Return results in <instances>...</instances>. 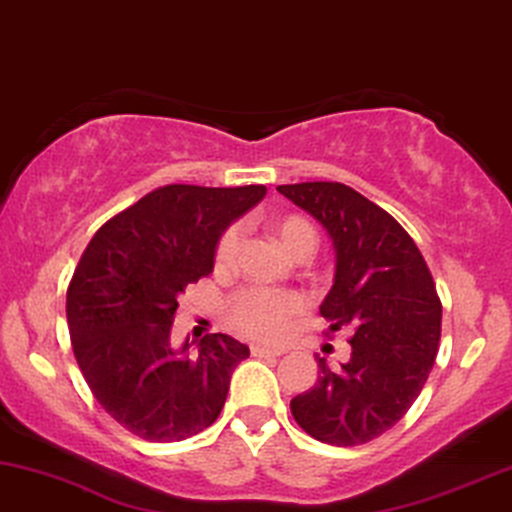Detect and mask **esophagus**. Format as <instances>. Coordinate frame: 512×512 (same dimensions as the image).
I'll use <instances>...</instances> for the list:
<instances>
[{
  "mask_svg": "<svg viewBox=\"0 0 512 512\" xmlns=\"http://www.w3.org/2000/svg\"><path fill=\"white\" fill-rule=\"evenodd\" d=\"M250 353L252 356H257V358H278V356H283V349H271V346H260V344H255V346H250Z\"/></svg>",
  "mask_w": 512,
  "mask_h": 512,
  "instance_id": "34e87169",
  "label": "esophagus"
}]
</instances>
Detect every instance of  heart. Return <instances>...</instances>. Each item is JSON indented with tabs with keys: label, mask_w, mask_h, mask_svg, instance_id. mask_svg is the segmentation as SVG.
Returning a JSON list of instances; mask_svg holds the SVG:
<instances>
[{
	"label": "heart",
	"mask_w": 512,
	"mask_h": 512,
	"mask_svg": "<svg viewBox=\"0 0 512 512\" xmlns=\"http://www.w3.org/2000/svg\"><path fill=\"white\" fill-rule=\"evenodd\" d=\"M271 231L292 257L313 252L318 243L316 229L299 215H283L271 222ZM241 234L229 227L215 245V267L227 269L236 260ZM306 299L299 292H276L267 288H243L227 302L231 327L255 339H281L288 332L290 320L304 311Z\"/></svg>",
	"instance_id": "b5f03b06"
}]
</instances>
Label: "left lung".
Returning a JSON list of instances; mask_svg holds the SVG:
<instances>
[{
    "label": "left lung",
    "mask_w": 512,
    "mask_h": 512,
    "mask_svg": "<svg viewBox=\"0 0 512 512\" xmlns=\"http://www.w3.org/2000/svg\"><path fill=\"white\" fill-rule=\"evenodd\" d=\"M323 224L335 245V283L320 304L330 330L351 327V358L290 400L311 438L353 447L398 424L419 398L440 344L442 304L410 234L342 182L276 187Z\"/></svg>",
    "instance_id": "8db88e82"
}]
</instances>
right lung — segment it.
<instances>
[{
    "mask_svg": "<svg viewBox=\"0 0 512 512\" xmlns=\"http://www.w3.org/2000/svg\"><path fill=\"white\" fill-rule=\"evenodd\" d=\"M267 194L264 185H166L95 231L67 288L72 349L109 417L149 442H177L220 417L231 372L250 356L206 335L189 356L170 346L177 297L208 276L222 231Z\"/></svg>",
    "mask_w": 512,
    "mask_h": 512,
    "instance_id": "right-lung-1",
    "label": "right lung"
}]
</instances>
